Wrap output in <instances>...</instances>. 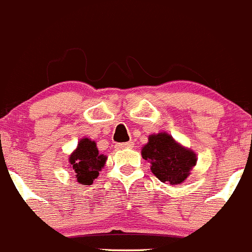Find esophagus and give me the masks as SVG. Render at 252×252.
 I'll return each instance as SVG.
<instances>
[{"label": "esophagus", "mask_w": 252, "mask_h": 252, "mask_svg": "<svg viewBox=\"0 0 252 252\" xmlns=\"http://www.w3.org/2000/svg\"><path fill=\"white\" fill-rule=\"evenodd\" d=\"M134 143L133 142H126V143H122V144H117L115 148L117 149H126V148H133Z\"/></svg>", "instance_id": "esophagus-1"}]
</instances>
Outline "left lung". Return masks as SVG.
<instances>
[{
    "label": "left lung",
    "instance_id": "8db88e82",
    "mask_svg": "<svg viewBox=\"0 0 252 252\" xmlns=\"http://www.w3.org/2000/svg\"><path fill=\"white\" fill-rule=\"evenodd\" d=\"M142 157L160 182L171 185L183 184L197 161L194 150L176 142L166 131L150 134L142 148Z\"/></svg>",
    "mask_w": 252,
    "mask_h": 252
}]
</instances>
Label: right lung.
<instances>
[{
	"label": "right lung",
	"mask_w": 252,
	"mask_h": 252,
	"mask_svg": "<svg viewBox=\"0 0 252 252\" xmlns=\"http://www.w3.org/2000/svg\"><path fill=\"white\" fill-rule=\"evenodd\" d=\"M107 155L100 154L97 143L89 138H82L78 145L68 157V165L76 173L77 182L82 185H92L99 171L104 168Z\"/></svg>",
	"instance_id": "add662e5"
}]
</instances>
